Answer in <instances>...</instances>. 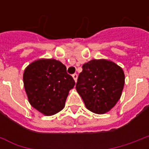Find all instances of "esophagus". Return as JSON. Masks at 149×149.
<instances>
[{
  "label": "esophagus",
  "mask_w": 149,
  "mask_h": 149,
  "mask_svg": "<svg viewBox=\"0 0 149 149\" xmlns=\"http://www.w3.org/2000/svg\"><path fill=\"white\" fill-rule=\"evenodd\" d=\"M72 77H73V79H74V81L77 82V73L72 74Z\"/></svg>",
  "instance_id": "esophagus-1"
}]
</instances>
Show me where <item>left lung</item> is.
<instances>
[{
	"label": "left lung",
	"mask_w": 149,
	"mask_h": 149,
	"mask_svg": "<svg viewBox=\"0 0 149 149\" xmlns=\"http://www.w3.org/2000/svg\"><path fill=\"white\" fill-rule=\"evenodd\" d=\"M124 84L120 66L107 60H92L82 66L76 88L88 109L104 114L120 100Z\"/></svg>",
	"instance_id": "1"
}]
</instances>
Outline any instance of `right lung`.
Wrapping results in <instances>:
<instances>
[{"mask_svg": "<svg viewBox=\"0 0 149 149\" xmlns=\"http://www.w3.org/2000/svg\"><path fill=\"white\" fill-rule=\"evenodd\" d=\"M23 80L30 104L46 116L63 109L68 92L75 85L65 65L55 59L31 63L24 70Z\"/></svg>", "mask_w": 149, "mask_h": 149, "instance_id": "1", "label": "right lung"}]
</instances>
